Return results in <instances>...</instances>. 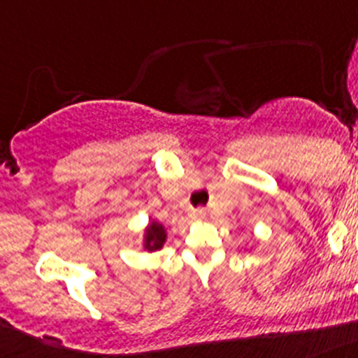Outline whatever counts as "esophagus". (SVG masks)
<instances>
[{
  "mask_svg": "<svg viewBox=\"0 0 358 358\" xmlns=\"http://www.w3.org/2000/svg\"><path fill=\"white\" fill-rule=\"evenodd\" d=\"M204 209H193V211H191V219H194V220H200V219H204Z\"/></svg>",
  "mask_w": 358,
  "mask_h": 358,
  "instance_id": "34e87169",
  "label": "esophagus"
}]
</instances>
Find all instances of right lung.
Segmentation results:
<instances>
[{
    "label": "right lung",
    "instance_id": "add662e5",
    "mask_svg": "<svg viewBox=\"0 0 358 358\" xmlns=\"http://www.w3.org/2000/svg\"><path fill=\"white\" fill-rule=\"evenodd\" d=\"M165 239H167V231H165L164 224H159V222L152 220V222L147 226V229H145L143 248L149 250V252L159 250L164 246Z\"/></svg>",
    "mask_w": 358,
    "mask_h": 358
}]
</instances>
